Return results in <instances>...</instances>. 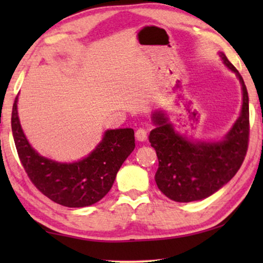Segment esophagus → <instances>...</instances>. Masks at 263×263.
<instances>
[{
    "mask_svg": "<svg viewBox=\"0 0 263 263\" xmlns=\"http://www.w3.org/2000/svg\"><path fill=\"white\" fill-rule=\"evenodd\" d=\"M136 138L138 141H145L146 139H147V131L142 127L138 128V130L136 131Z\"/></svg>",
    "mask_w": 263,
    "mask_h": 263,
    "instance_id": "34e87169",
    "label": "esophagus"
}]
</instances>
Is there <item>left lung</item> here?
<instances>
[{
	"instance_id": "1",
	"label": "left lung",
	"mask_w": 263,
	"mask_h": 263,
	"mask_svg": "<svg viewBox=\"0 0 263 263\" xmlns=\"http://www.w3.org/2000/svg\"><path fill=\"white\" fill-rule=\"evenodd\" d=\"M219 55L242 86L241 115L224 140L191 142L177 135L162 114L153 116L159 125L149 133V142L159 159L155 182L172 201L188 203L215 194L237 174L246 157L249 141L247 88L224 53Z\"/></svg>"
}]
</instances>
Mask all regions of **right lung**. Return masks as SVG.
<instances>
[{
  "label": "right lung",
  "mask_w": 263,
  "mask_h": 263,
  "mask_svg": "<svg viewBox=\"0 0 263 263\" xmlns=\"http://www.w3.org/2000/svg\"><path fill=\"white\" fill-rule=\"evenodd\" d=\"M11 128L30 181L51 201L68 208H83L101 201L136 146L132 128L109 130L89 157L74 163L52 161L39 155L26 140L17 114V96L12 105Z\"/></svg>",
  "instance_id": "1"
}]
</instances>
